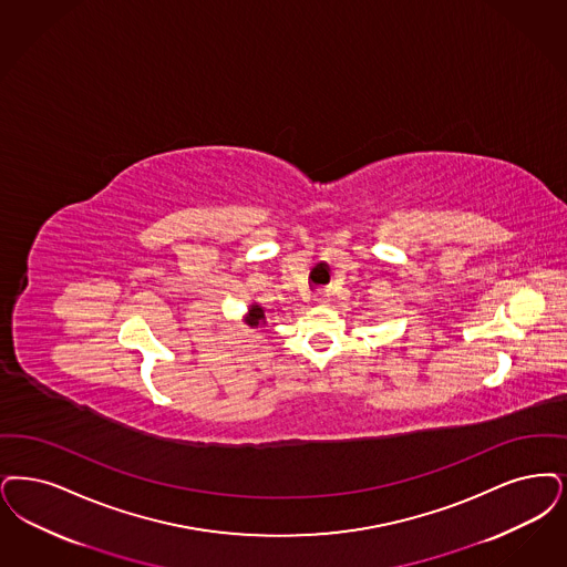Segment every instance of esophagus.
Instances as JSON below:
<instances>
[{
	"instance_id": "1",
	"label": "esophagus",
	"mask_w": 567,
	"mask_h": 567,
	"mask_svg": "<svg viewBox=\"0 0 567 567\" xmlns=\"http://www.w3.org/2000/svg\"><path fill=\"white\" fill-rule=\"evenodd\" d=\"M315 303H317V306H329V303H331V297L324 293L315 295Z\"/></svg>"
}]
</instances>
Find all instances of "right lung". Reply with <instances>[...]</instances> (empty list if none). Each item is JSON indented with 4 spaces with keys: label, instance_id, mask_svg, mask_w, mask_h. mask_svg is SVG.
Listing matches in <instances>:
<instances>
[{
    "label": "right lung",
    "instance_id": "right-lung-1",
    "mask_svg": "<svg viewBox=\"0 0 567 567\" xmlns=\"http://www.w3.org/2000/svg\"><path fill=\"white\" fill-rule=\"evenodd\" d=\"M245 324L250 327V329L264 327V324H266V310H264V306H259L257 301H252L249 308H247V315H245Z\"/></svg>",
    "mask_w": 567,
    "mask_h": 567
}]
</instances>
